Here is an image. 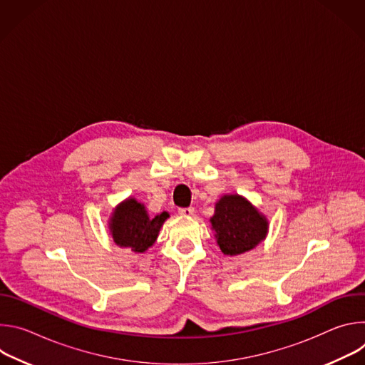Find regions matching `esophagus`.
Wrapping results in <instances>:
<instances>
[{"mask_svg": "<svg viewBox=\"0 0 365 365\" xmlns=\"http://www.w3.org/2000/svg\"><path fill=\"white\" fill-rule=\"evenodd\" d=\"M179 215L182 217H192L195 214V207L189 206V207H179Z\"/></svg>", "mask_w": 365, "mask_h": 365, "instance_id": "1", "label": "esophagus"}]
</instances>
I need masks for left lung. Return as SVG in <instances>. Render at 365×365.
<instances>
[{
  "label": "left lung",
  "mask_w": 365,
  "mask_h": 365,
  "mask_svg": "<svg viewBox=\"0 0 365 365\" xmlns=\"http://www.w3.org/2000/svg\"><path fill=\"white\" fill-rule=\"evenodd\" d=\"M211 230L225 255H240L254 250L269 234V220L247 197L222 195L215 203Z\"/></svg>",
  "instance_id": "8db88e82"
}]
</instances>
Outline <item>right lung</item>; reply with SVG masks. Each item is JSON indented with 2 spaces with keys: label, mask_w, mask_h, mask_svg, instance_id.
I'll list each match as a JSON object with an SVG mask.
<instances>
[{
  "label": "right lung",
  "mask_w": 365,
  "mask_h": 365,
  "mask_svg": "<svg viewBox=\"0 0 365 365\" xmlns=\"http://www.w3.org/2000/svg\"><path fill=\"white\" fill-rule=\"evenodd\" d=\"M169 217L166 211L150 217L145 205L130 196L113 210L108 220L110 235L121 248L145 252L158 240L160 228Z\"/></svg>",
  "instance_id": "add662e5"
}]
</instances>
